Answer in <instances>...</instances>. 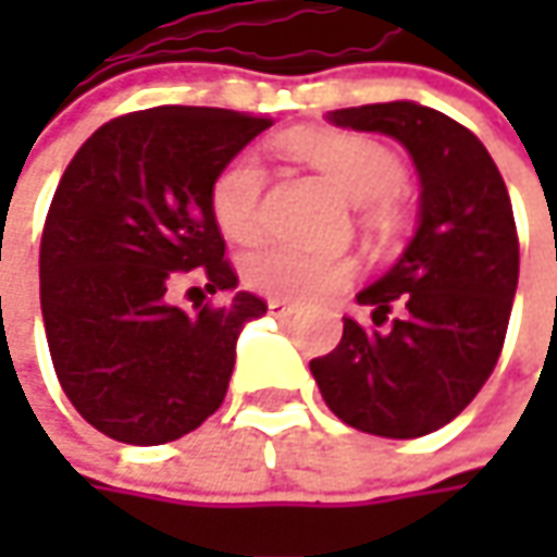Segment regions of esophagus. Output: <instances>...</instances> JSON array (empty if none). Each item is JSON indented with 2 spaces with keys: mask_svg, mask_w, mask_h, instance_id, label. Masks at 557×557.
Wrapping results in <instances>:
<instances>
[{
  "mask_svg": "<svg viewBox=\"0 0 557 557\" xmlns=\"http://www.w3.org/2000/svg\"><path fill=\"white\" fill-rule=\"evenodd\" d=\"M269 312H272L275 319H288V315H294V312H297V307H294V304H288V300H269Z\"/></svg>",
  "mask_w": 557,
  "mask_h": 557,
  "instance_id": "1",
  "label": "esophagus"
}]
</instances>
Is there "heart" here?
<instances>
[{"instance_id": "obj_1", "label": "heart", "mask_w": 557, "mask_h": 557, "mask_svg": "<svg viewBox=\"0 0 557 557\" xmlns=\"http://www.w3.org/2000/svg\"><path fill=\"white\" fill-rule=\"evenodd\" d=\"M282 148L315 166L350 201L362 203V223L377 238H396L409 225V203L399 195L403 161L394 148L366 133L347 129H290ZM267 170L257 151H238L210 180V216L235 245H253L263 235ZM250 288L275 300H322L344 290L356 275L347 253H319L297 245H269L250 253L245 267Z\"/></svg>"}]
</instances>
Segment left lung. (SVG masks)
Returning <instances> with one entry per match:
<instances>
[{
  "instance_id": "left-lung-1",
  "label": "left lung",
  "mask_w": 557,
  "mask_h": 557,
  "mask_svg": "<svg viewBox=\"0 0 557 557\" xmlns=\"http://www.w3.org/2000/svg\"><path fill=\"white\" fill-rule=\"evenodd\" d=\"M334 126L403 141L421 176V225L384 278L359 294L374 325L344 319L341 344L310 372L334 416L374 437L412 440L449 424L503 354L518 288V228L483 141L416 101L329 111Z\"/></svg>"
}]
</instances>
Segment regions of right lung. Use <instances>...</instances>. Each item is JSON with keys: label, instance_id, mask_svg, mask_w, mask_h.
Listing matches in <instances>:
<instances>
[{"label": "right lung", "instance_id": "right-lung-1", "mask_svg": "<svg viewBox=\"0 0 557 557\" xmlns=\"http://www.w3.org/2000/svg\"><path fill=\"white\" fill-rule=\"evenodd\" d=\"M272 120L161 104L108 120L67 163L42 225L39 304L61 391L96 431L158 446L223 406L235 341L267 300L173 307L170 288L201 275L238 285L210 216V180Z\"/></svg>", "mask_w": 557, "mask_h": 557}]
</instances>
